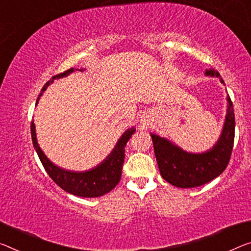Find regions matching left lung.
<instances>
[{
    "label": "left lung",
    "mask_w": 251,
    "mask_h": 251,
    "mask_svg": "<svg viewBox=\"0 0 251 251\" xmlns=\"http://www.w3.org/2000/svg\"><path fill=\"white\" fill-rule=\"evenodd\" d=\"M205 75L220 77L218 71L206 69ZM221 83L225 84L221 77ZM228 109L222 132L211 149L204 152H187L168 139L150 133L160 175L169 184L180 188L198 187L221 175L229 164L234 141V112L232 102L226 96Z\"/></svg>",
    "instance_id": "left-lung-1"
}]
</instances>
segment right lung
<instances>
[{"label":"right lung","mask_w":251,"mask_h":251,"mask_svg":"<svg viewBox=\"0 0 251 251\" xmlns=\"http://www.w3.org/2000/svg\"><path fill=\"white\" fill-rule=\"evenodd\" d=\"M76 71H78V69H76ZM83 71H85V69H79V72ZM73 72H75L74 68L68 69V71L61 73V74L53 76L49 82L46 83L45 86L42 87L41 93L38 96L36 105L39 102L44 92L53 82V79L63 78V77L68 76ZM134 131H136L134 128H130L125 131L118 140L115 147L112 149V151L110 152V155L98 166L85 172H72L58 167V166H56L52 161L48 159V157L45 155L39 145H38L36 126H34L33 121L31 122L33 147L36 149L41 164L45 167L46 172L48 173L50 178L59 187L63 188L64 191L71 193L73 195L80 196V198H99V196H102L112 191L117 186L118 183L120 182L122 174V166L123 161H125V147L129 139L132 137Z\"/></svg>","instance_id":"1"}]
</instances>
